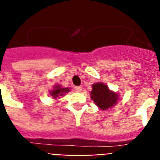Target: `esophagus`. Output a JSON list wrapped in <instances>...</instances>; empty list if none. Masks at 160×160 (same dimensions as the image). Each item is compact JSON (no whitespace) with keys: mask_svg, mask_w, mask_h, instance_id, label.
I'll return each mask as SVG.
<instances>
[{"mask_svg":"<svg viewBox=\"0 0 160 160\" xmlns=\"http://www.w3.org/2000/svg\"><path fill=\"white\" fill-rule=\"evenodd\" d=\"M74 89H75V91L76 92H81V90H82V88L80 87V86H76V87L74 88Z\"/></svg>","mask_w":160,"mask_h":160,"instance_id":"esophagus-1","label":"esophagus"}]
</instances>
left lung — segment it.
Returning a JSON list of instances; mask_svg holds the SVG:
<instances>
[{"label":"left lung","mask_w":160,"mask_h":160,"mask_svg":"<svg viewBox=\"0 0 160 160\" xmlns=\"http://www.w3.org/2000/svg\"><path fill=\"white\" fill-rule=\"evenodd\" d=\"M91 98L101 109H108L118 102V96L111 92L105 84L97 83L92 84Z\"/></svg>","instance_id":"1"}]
</instances>
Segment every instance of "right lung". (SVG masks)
Segmentation results:
<instances>
[{"label": "right lung", "mask_w": 160, "mask_h": 160, "mask_svg": "<svg viewBox=\"0 0 160 160\" xmlns=\"http://www.w3.org/2000/svg\"><path fill=\"white\" fill-rule=\"evenodd\" d=\"M69 92V89L68 88H60L59 86H56V88L53 90V91H51V96L54 97V98H56V97H59V96H63V93L65 92Z\"/></svg>", "instance_id": "right-lung-1"}]
</instances>
